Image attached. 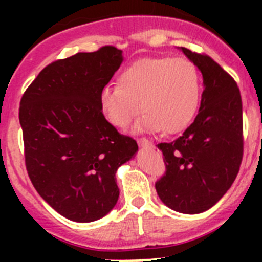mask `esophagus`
<instances>
[{
    "instance_id": "34e87169",
    "label": "esophagus",
    "mask_w": 262,
    "mask_h": 262,
    "mask_svg": "<svg viewBox=\"0 0 262 262\" xmlns=\"http://www.w3.org/2000/svg\"><path fill=\"white\" fill-rule=\"evenodd\" d=\"M138 144H139V147L147 148V147H151L152 143L149 142V140H148V139H145V138H140V139H138Z\"/></svg>"
}]
</instances>
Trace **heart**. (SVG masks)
<instances>
[{
  "label": "heart",
  "mask_w": 262,
  "mask_h": 262,
  "mask_svg": "<svg viewBox=\"0 0 262 262\" xmlns=\"http://www.w3.org/2000/svg\"><path fill=\"white\" fill-rule=\"evenodd\" d=\"M202 80L191 60L154 57L134 62L119 75L118 85L99 93V105L113 126L126 128L144 113L138 131L180 133L194 119L200 106Z\"/></svg>",
  "instance_id": "heart-1"
}]
</instances>
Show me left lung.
Here are the masks:
<instances>
[{
  "label": "left lung",
  "instance_id": "left-lung-1",
  "mask_svg": "<svg viewBox=\"0 0 262 262\" xmlns=\"http://www.w3.org/2000/svg\"><path fill=\"white\" fill-rule=\"evenodd\" d=\"M182 52L203 76L201 107L180 138L160 143L165 173L155 187L160 200L182 214L209 210L227 193L243 160V105L236 81L206 53Z\"/></svg>",
  "mask_w": 262,
  "mask_h": 262
}]
</instances>
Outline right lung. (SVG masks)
Listing matches in <instances>:
<instances>
[{
	"label": "right lung",
	"mask_w": 262,
	"mask_h": 262,
	"mask_svg": "<svg viewBox=\"0 0 262 262\" xmlns=\"http://www.w3.org/2000/svg\"><path fill=\"white\" fill-rule=\"evenodd\" d=\"M123 61L103 46L41 69L23 93L19 122L25 163L39 195L60 215L89 223L113 210L118 168L138 151L106 120L99 93Z\"/></svg>",
	"instance_id": "1"
}]
</instances>
